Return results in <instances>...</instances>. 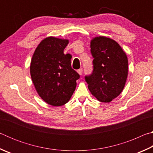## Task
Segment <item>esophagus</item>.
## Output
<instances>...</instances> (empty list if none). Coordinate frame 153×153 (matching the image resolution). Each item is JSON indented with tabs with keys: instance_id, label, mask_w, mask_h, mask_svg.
Segmentation results:
<instances>
[{
	"instance_id": "esophagus-1",
	"label": "esophagus",
	"mask_w": 153,
	"mask_h": 153,
	"mask_svg": "<svg viewBox=\"0 0 153 153\" xmlns=\"http://www.w3.org/2000/svg\"><path fill=\"white\" fill-rule=\"evenodd\" d=\"M82 72H83L82 69H79L78 70H77V73H78V74L79 75V76H81V75L82 74Z\"/></svg>"
}]
</instances>
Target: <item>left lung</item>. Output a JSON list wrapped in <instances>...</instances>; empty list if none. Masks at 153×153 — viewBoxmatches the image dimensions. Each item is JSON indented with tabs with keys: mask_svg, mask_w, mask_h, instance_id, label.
Listing matches in <instances>:
<instances>
[{
	"mask_svg": "<svg viewBox=\"0 0 153 153\" xmlns=\"http://www.w3.org/2000/svg\"><path fill=\"white\" fill-rule=\"evenodd\" d=\"M94 70L86 77L88 88L100 102H110L125 87L128 75V56L121 46L111 38L97 36L90 41Z\"/></svg>",
	"mask_w": 153,
	"mask_h": 153,
	"instance_id": "left-lung-1",
	"label": "left lung"
}]
</instances>
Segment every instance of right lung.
I'll return each instance as SVG.
<instances>
[{
  "mask_svg": "<svg viewBox=\"0 0 153 153\" xmlns=\"http://www.w3.org/2000/svg\"><path fill=\"white\" fill-rule=\"evenodd\" d=\"M68 39L53 36L45 38L36 47L30 63V75L36 92L44 101L54 107L69 101L79 76L71 68L69 54L64 49Z\"/></svg>",
  "mask_w": 153,
  "mask_h": 153,
  "instance_id": "1",
  "label": "right lung"
}]
</instances>
